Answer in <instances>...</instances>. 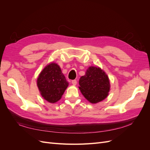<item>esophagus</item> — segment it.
<instances>
[{
  "instance_id": "esophagus-1",
  "label": "esophagus",
  "mask_w": 150,
  "mask_h": 150,
  "mask_svg": "<svg viewBox=\"0 0 150 150\" xmlns=\"http://www.w3.org/2000/svg\"><path fill=\"white\" fill-rule=\"evenodd\" d=\"M72 85L76 86V84H77V81L76 80H72Z\"/></svg>"
}]
</instances>
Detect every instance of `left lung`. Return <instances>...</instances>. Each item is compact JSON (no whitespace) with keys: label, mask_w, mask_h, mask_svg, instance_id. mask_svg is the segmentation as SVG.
Returning <instances> with one entry per match:
<instances>
[{"label":"left lung","mask_w":150,"mask_h":150,"mask_svg":"<svg viewBox=\"0 0 150 150\" xmlns=\"http://www.w3.org/2000/svg\"><path fill=\"white\" fill-rule=\"evenodd\" d=\"M79 84L81 93L93 104L104 100L110 91V81L108 76L99 67H89L85 75L80 78Z\"/></svg>","instance_id":"obj_1"}]
</instances>
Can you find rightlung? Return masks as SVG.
Listing matches in <instances>:
<instances>
[{
    "instance_id": "1",
    "label": "right lung",
    "mask_w": 150,
    "mask_h": 150,
    "mask_svg": "<svg viewBox=\"0 0 150 150\" xmlns=\"http://www.w3.org/2000/svg\"><path fill=\"white\" fill-rule=\"evenodd\" d=\"M37 86L42 97L51 103L60 100L69 86L61 67L55 62L45 66L37 79Z\"/></svg>"
}]
</instances>
